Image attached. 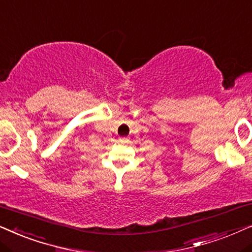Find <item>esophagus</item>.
<instances>
[{
  "instance_id": "1",
  "label": "esophagus",
  "mask_w": 252,
  "mask_h": 252,
  "mask_svg": "<svg viewBox=\"0 0 252 252\" xmlns=\"http://www.w3.org/2000/svg\"><path fill=\"white\" fill-rule=\"evenodd\" d=\"M128 138H124V137H123V138H120V142L121 143H128Z\"/></svg>"
}]
</instances>
